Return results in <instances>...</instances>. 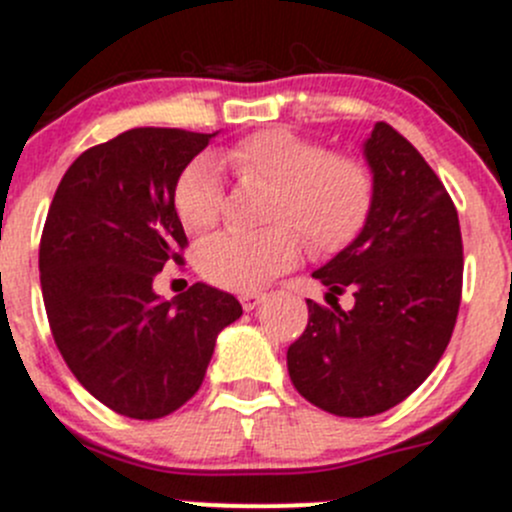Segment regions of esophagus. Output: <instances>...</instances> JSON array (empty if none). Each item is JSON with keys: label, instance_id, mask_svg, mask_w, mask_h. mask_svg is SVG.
I'll return each mask as SVG.
<instances>
[{"label": "esophagus", "instance_id": "34e87169", "mask_svg": "<svg viewBox=\"0 0 512 512\" xmlns=\"http://www.w3.org/2000/svg\"><path fill=\"white\" fill-rule=\"evenodd\" d=\"M263 298H266V296H263L261 291H246V293H241L239 301H241V306H244V311H254V308L263 301Z\"/></svg>", "mask_w": 512, "mask_h": 512}]
</instances>
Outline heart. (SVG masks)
Masks as SVG:
<instances>
[{
	"label": "heart",
	"instance_id": "heart-1",
	"mask_svg": "<svg viewBox=\"0 0 512 512\" xmlns=\"http://www.w3.org/2000/svg\"><path fill=\"white\" fill-rule=\"evenodd\" d=\"M221 161L246 184L271 186L268 229L221 231L196 249L201 276L221 288H261L301 258L303 236L313 254H338L363 234L373 214L371 166L296 131H256L229 146ZM174 206L189 231H206L219 221L224 181L214 156H199L181 171Z\"/></svg>",
	"mask_w": 512,
	"mask_h": 512
}]
</instances>
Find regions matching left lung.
Listing matches in <instances>:
<instances>
[{
	"label": "left lung",
	"instance_id": "left-lung-1",
	"mask_svg": "<svg viewBox=\"0 0 512 512\" xmlns=\"http://www.w3.org/2000/svg\"><path fill=\"white\" fill-rule=\"evenodd\" d=\"M376 204L363 234L313 271L331 308L308 303L288 346V376L333 416H378L406 401L438 366L463 293L458 211L416 146L378 121L363 144ZM351 290V312L336 295Z\"/></svg>",
	"mask_w": 512,
	"mask_h": 512
}]
</instances>
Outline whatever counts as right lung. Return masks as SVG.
Here are the masks:
<instances>
[{"mask_svg": "<svg viewBox=\"0 0 512 512\" xmlns=\"http://www.w3.org/2000/svg\"><path fill=\"white\" fill-rule=\"evenodd\" d=\"M211 136L141 126L86 149L67 169L39 244L54 343L86 391L111 411L154 421L184 406L206 376L221 328L241 316L231 293L194 283L154 293L189 246L176 216L181 171Z\"/></svg>", "mask_w": 512, "mask_h": 512, "instance_id": "add662e5", "label": "right lung"}]
</instances>
